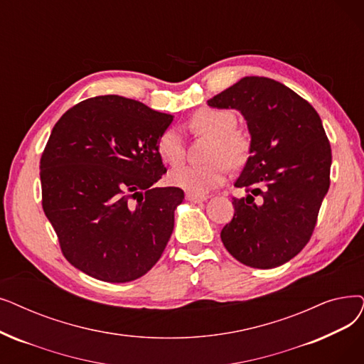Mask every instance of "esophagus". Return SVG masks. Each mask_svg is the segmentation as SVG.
Segmentation results:
<instances>
[{"label": "esophagus", "mask_w": 364, "mask_h": 364, "mask_svg": "<svg viewBox=\"0 0 364 364\" xmlns=\"http://www.w3.org/2000/svg\"><path fill=\"white\" fill-rule=\"evenodd\" d=\"M186 199H187V200H191V202L198 203V202L207 200V199H208V196H207V195H198V193H186Z\"/></svg>", "instance_id": "esophagus-1"}]
</instances>
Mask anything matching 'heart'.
<instances>
[{
	"label": "heart",
	"mask_w": 364,
	"mask_h": 364,
	"mask_svg": "<svg viewBox=\"0 0 364 364\" xmlns=\"http://www.w3.org/2000/svg\"><path fill=\"white\" fill-rule=\"evenodd\" d=\"M191 129L198 135L214 139L211 159L214 162L202 166L186 165L169 172L168 181L187 191L188 193H207L226 178L228 165L241 166L247 161L248 141L236 129V117L228 109L202 108L196 112L191 122ZM157 154L168 165H178L184 159V141L181 134L173 129H165L157 138Z\"/></svg>",
	"instance_id": "heart-1"
}]
</instances>
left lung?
Wrapping results in <instances>:
<instances>
[{
  "label": "left lung",
  "mask_w": 364,
  "mask_h": 364,
  "mask_svg": "<svg viewBox=\"0 0 364 364\" xmlns=\"http://www.w3.org/2000/svg\"><path fill=\"white\" fill-rule=\"evenodd\" d=\"M207 104L247 122L250 156L235 181V214L220 236L241 263L271 269L308 244L330 186L331 149L318 113L290 87L250 75Z\"/></svg>",
  "instance_id": "left-lung-1"
}]
</instances>
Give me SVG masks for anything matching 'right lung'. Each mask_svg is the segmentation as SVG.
Returning a JSON list of instances; mask_svg holds the SVG:
<instances>
[{
  "mask_svg": "<svg viewBox=\"0 0 364 364\" xmlns=\"http://www.w3.org/2000/svg\"><path fill=\"white\" fill-rule=\"evenodd\" d=\"M173 116L119 95L74 105L40 161L43 210L65 259L107 282L147 274L173 230L178 187H153L166 168L157 138Z\"/></svg>",
  "mask_w": 364,
  "mask_h": 364,
  "instance_id": "add662e5",
  "label": "right lung"
}]
</instances>
